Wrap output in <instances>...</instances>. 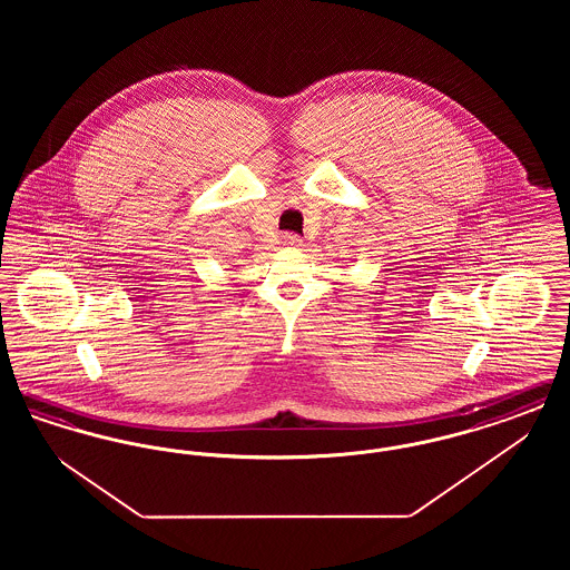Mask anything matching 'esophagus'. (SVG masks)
<instances>
[{"mask_svg": "<svg viewBox=\"0 0 570 570\" xmlns=\"http://www.w3.org/2000/svg\"><path fill=\"white\" fill-rule=\"evenodd\" d=\"M284 245H286V247H291V249H298V247H303V239H301L298 235L288 233V235H284Z\"/></svg>", "mask_w": 570, "mask_h": 570, "instance_id": "34e87169", "label": "esophagus"}]
</instances>
